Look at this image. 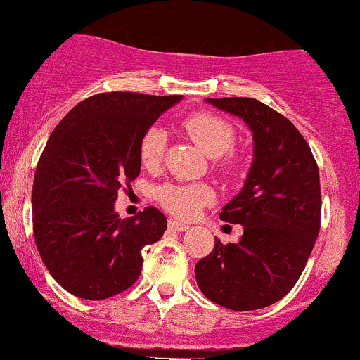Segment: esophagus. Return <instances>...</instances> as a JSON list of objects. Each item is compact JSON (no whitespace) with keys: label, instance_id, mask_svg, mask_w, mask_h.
Instances as JSON below:
<instances>
[{"label":"esophagus","instance_id":"34e87169","mask_svg":"<svg viewBox=\"0 0 360 360\" xmlns=\"http://www.w3.org/2000/svg\"><path fill=\"white\" fill-rule=\"evenodd\" d=\"M168 227H169V229H172V231H179V233H180V231H187V229H188L187 224L179 222V220H169Z\"/></svg>","mask_w":360,"mask_h":360}]
</instances>
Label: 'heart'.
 I'll return each mask as SVG.
<instances>
[{
    "label": "heart",
    "mask_w": 360,
    "mask_h": 360,
    "mask_svg": "<svg viewBox=\"0 0 360 360\" xmlns=\"http://www.w3.org/2000/svg\"><path fill=\"white\" fill-rule=\"evenodd\" d=\"M188 136L210 158H220L234 147L233 126L212 113H195L184 122ZM166 148V133L159 126H152L141 134L138 155L145 168H155L161 162ZM222 166H231L224 161ZM155 199L172 215L192 219L202 206L213 201V191L206 184H165L155 191Z\"/></svg>",
    "instance_id": "b5f03b06"
}]
</instances>
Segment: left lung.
Here are the masks:
<instances>
[{"mask_svg":"<svg viewBox=\"0 0 360 360\" xmlns=\"http://www.w3.org/2000/svg\"><path fill=\"white\" fill-rule=\"evenodd\" d=\"M238 117L254 140V159L241 191L220 219L243 226L238 243L215 238L195 264V282L210 301L261 309L287 296L301 276L320 231V179L311 150L294 124L254 98L205 99Z\"/></svg>","mask_w":360,"mask_h":360,"instance_id":"1","label":"left lung"}]
</instances>
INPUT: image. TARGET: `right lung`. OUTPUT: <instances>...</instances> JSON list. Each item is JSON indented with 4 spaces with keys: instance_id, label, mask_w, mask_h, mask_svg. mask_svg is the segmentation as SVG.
Segmentation results:
<instances>
[{
    "instance_id": "add662e5",
    "label": "right lung",
    "mask_w": 360,
    "mask_h": 360,
    "mask_svg": "<svg viewBox=\"0 0 360 360\" xmlns=\"http://www.w3.org/2000/svg\"><path fill=\"white\" fill-rule=\"evenodd\" d=\"M181 96L103 92L70 110L49 138L33 184V231L41 261L63 289L99 301L129 289L141 248L168 220L154 206L119 219V188L140 175V138Z\"/></svg>"
}]
</instances>
